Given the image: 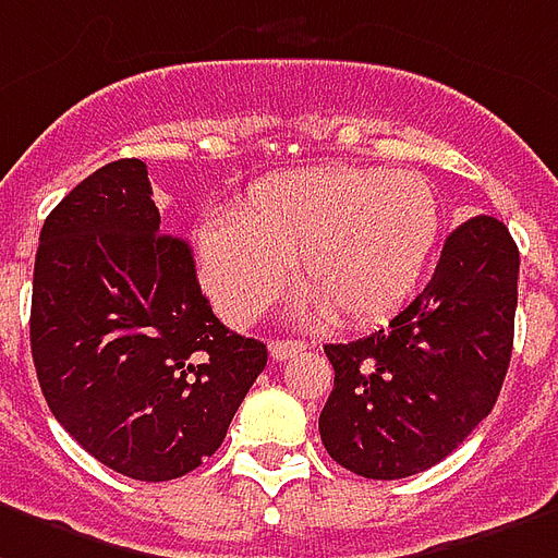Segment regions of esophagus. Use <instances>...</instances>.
Listing matches in <instances>:
<instances>
[{"label": "esophagus", "mask_w": 558, "mask_h": 558, "mask_svg": "<svg viewBox=\"0 0 558 558\" xmlns=\"http://www.w3.org/2000/svg\"><path fill=\"white\" fill-rule=\"evenodd\" d=\"M268 352L275 361H290L295 354L304 352V342L301 340H271L268 342Z\"/></svg>", "instance_id": "obj_1"}]
</instances>
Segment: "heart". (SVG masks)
I'll list each match as a JSON object with an SVG mask.
<instances>
[{"label": "heart", "instance_id": "1", "mask_svg": "<svg viewBox=\"0 0 558 558\" xmlns=\"http://www.w3.org/2000/svg\"><path fill=\"white\" fill-rule=\"evenodd\" d=\"M440 230V204L420 171L301 168L247 189L233 221L195 230L201 283L227 319L278 299L290 263L301 307L337 322L390 316L414 292Z\"/></svg>", "mask_w": 558, "mask_h": 558}]
</instances>
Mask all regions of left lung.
<instances>
[{"label": "left lung", "instance_id": "left-lung-1", "mask_svg": "<svg viewBox=\"0 0 558 558\" xmlns=\"http://www.w3.org/2000/svg\"><path fill=\"white\" fill-rule=\"evenodd\" d=\"M521 254L499 218L444 242L435 275L387 328L325 345L333 390L319 414L328 456L363 478L435 468L497 405L514 342Z\"/></svg>", "mask_w": 558, "mask_h": 558}]
</instances>
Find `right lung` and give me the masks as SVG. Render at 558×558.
<instances>
[{
  "instance_id": "add662e5",
  "label": "right lung",
  "mask_w": 558,
  "mask_h": 558,
  "mask_svg": "<svg viewBox=\"0 0 558 558\" xmlns=\"http://www.w3.org/2000/svg\"><path fill=\"white\" fill-rule=\"evenodd\" d=\"M28 328L52 416L138 482L201 468L268 361L216 319L189 242L159 233L142 159L102 165L49 213Z\"/></svg>"
}]
</instances>
